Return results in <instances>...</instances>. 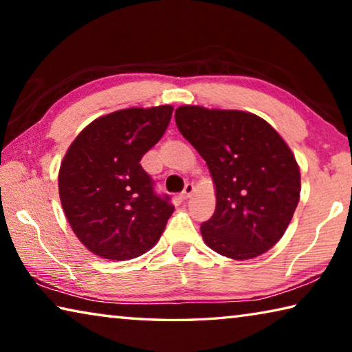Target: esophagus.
<instances>
[{
    "mask_svg": "<svg viewBox=\"0 0 352 352\" xmlns=\"http://www.w3.org/2000/svg\"><path fill=\"white\" fill-rule=\"evenodd\" d=\"M194 192V184L192 183H188L186 186H184V190L182 192V199H189L190 195Z\"/></svg>",
    "mask_w": 352,
    "mask_h": 352,
    "instance_id": "34e87169",
    "label": "esophagus"
}]
</instances>
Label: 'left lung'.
<instances>
[{"mask_svg":"<svg viewBox=\"0 0 352 352\" xmlns=\"http://www.w3.org/2000/svg\"><path fill=\"white\" fill-rule=\"evenodd\" d=\"M175 122L216 188V211L200 226L206 245L234 261L270 250L300 201V166L287 142L265 119L241 110L182 105Z\"/></svg>","mask_w":352,"mask_h":352,"instance_id":"obj_1","label":"left lung"}]
</instances>
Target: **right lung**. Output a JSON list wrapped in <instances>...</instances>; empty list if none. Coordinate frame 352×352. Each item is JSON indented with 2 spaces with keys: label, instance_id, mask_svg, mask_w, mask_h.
Returning <instances> with one entry per match:
<instances>
[{
  "label": "right lung",
  "instance_id": "1",
  "mask_svg": "<svg viewBox=\"0 0 352 352\" xmlns=\"http://www.w3.org/2000/svg\"><path fill=\"white\" fill-rule=\"evenodd\" d=\"M172 105L133 107L94 119L62 160L58 194L74 234L91 253L127 261L160 241L174 212L140 164L169 126Z\"/></svg>",
  "mask_w": 352,
  "mask_h": 352
}]
</instances>
